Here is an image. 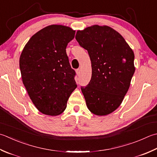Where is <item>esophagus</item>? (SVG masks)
Wrapping results in <instances>:
<instances>
[{"mask_svg":"<svg viewBox=\"0 0 157 157\" xmlns=\"http://www.w3.org/2000/svg\"><path fill=\"white\" fill-rule=\"evenodd\" d=\"M75 71H76L77 75H79V73H80V69H76V70H75Z\"/></svg>","mask_w":157,"mask_h":157,"instance_id":"34e87169","label":"esophagus"}]
</instances>
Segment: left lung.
Masks as SVG:
<instances>
[{
  "instance_id": "left-lung-1",
  "label": "left lung",
  "mask_w": 157,
  "mask_h": 157,
  "mask_svg": "<svg viewBox=\"0 0 157 157\" xmlns=\"http://www.w3.org/2000/svg\"><path fill=\"white\" fill-rule=\"evenodd\" d=\"M75 39L86 50L92 77L81 86L88 109L97 116L113 112L121 105L135 72L134 53L121 35L107 26L78 30Z\"/></svg>"
}]
</instances>
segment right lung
I'll use <instances>...</instances> for the list:
<instances>
[{
	"mask_svg": "<svg viewBox=\"0 0 157 157\" xmlns=\"http://www.w3.org/2000/svg\"><path fill=\"white\" fill-rule=\"evenodd\" d=\"M75 33L67 26H48L29 39L21 54L23 84L34 105L44 114L56 116L63 112L77 88L76 73L66 53Z\"/></svg>",
	"mask_w": 157,
	"mask_h": 157,
	"instance_id": "add662e5",
	"label": "right lung"
}]
</instances>
